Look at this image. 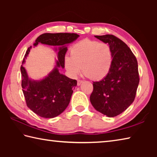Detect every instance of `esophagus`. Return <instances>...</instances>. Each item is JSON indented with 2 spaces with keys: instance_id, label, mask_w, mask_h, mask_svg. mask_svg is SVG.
Masks as SVG:
<instances>
[{
  "instance_id": "esophagus-1",
  "label": "esophagus",
  "mask_w": 157,
  "mask_h": 157,
  "mask_svg": "<svg viewBox=\"0 0 157 157\" xmlns=\"http://www.w3.org/2000/svg\"><path fill=\"white\" fill-rule=\"evenodd\" d=\"M82 83H83V81L79 80V79H78V86H80Z\"/></svg>"
}]
</instances>
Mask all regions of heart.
<instances>
[{
  "instance_id": "heart-1",
  "label": "heart",
  "mask_w": 157,
  "mask_h": 157,
  "mask_svg": "<svg viewBox=\"0 0 157 157\" xmlns=\"http://www.w3.org/2000/svg\"><path fill=\"white\" fill-rule=\"evenodd\" d=\"M71 55L65 57L64 65L72 77L78 76L83 70L89 78L102 79L109 73L112 65L111 47L104 42L84 39L72 47Z\"/></svg>"
}]
</instances>
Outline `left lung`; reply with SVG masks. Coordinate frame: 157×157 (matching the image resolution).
<instances>
[{"mask_svg": "<svg viewBox=\"0 0 157 157\" xmlns=\"http://www.w3.org/2000/svg\"><path fill=\"white\" fill-rule=\"evenodd\" d=\"M95 37L109 45L113 62L107 75L93 83L90 101L98 111L114 117L134 102L139 83L138 62L132 50L120 39L111 34Z\"/></svg>", "mask_w": 157, "mask_h": 157, "instance_id": "obj_1", "label": "left lung"}]
</instances>
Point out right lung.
<instances>
[{
	"instance_id": "right-lung-1",
	"label": "right lung",
	"mask_w": 157,
	"mask_h": 157,
	"mask_svg": "<svg viewBox=\"0 0 157 157\" xmlns=\"http://www.w3.org/2000/svg\"><path fill=\"white\" fill-rule=\"evenodd\" d=\"M79 36L75 33H45L36 39L34 46L41 43L55 46V51H58L54 68L41 79L35 80L29 78L23 64L32 46L26 51L21 66V86L28 108L38 116L46 118H55L68 107L77 81L60 73L59 68H64L67 46Z\"/></svg>"
}]
</instances>
